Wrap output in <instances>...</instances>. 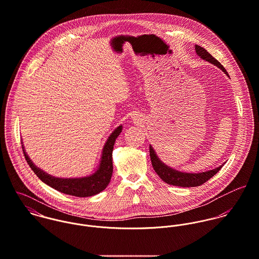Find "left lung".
<instances>
[{"label":"left lung","mask_w":259,"mask_h":259,"mask_svg":"<svg viewBox=\"0 0 259 259\" xmlns=\"http://www.w3.org/2000/svg\"><path fill=\"white\" fill-rule=\"evenodd\" d=\"M195 51L198 54V56H200L203 60L208 61L209 63L217 66L219 69H221L226 75L227 71L225 70V68L220 64V62H218L214 57L211 56V54L207 52L206 50L203 47H200L198 45L195 46ZM150 152V158H151V162H152V166L155 170L156 173L158 174V176L167 184L170 185H174V186H181V187H195V186H199L202 185L203 183H205L208 181L211 177H213L221 168L223 165L213 169V170H209L206 172H201V173H183V172H179L177 170H174L170 167H168L167 165H165L164 163H162L159 158L153 150V148L150 146L149 149Z\"/></svg>","instance_id":"obj_1"}]
</instances>
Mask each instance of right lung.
Here are the masks:
<instances>
[{
  "label": "right lung",
  "mask_w": 259,
  "mask_h": 259,
  "mask_svg": "<svg viewBox=\"0 0 259 259\" xmlns=\"http://www.w3.org/2000/svg\"><path fill=\"white\" fill-rule=\"evenodd\" d=\"M121 131H122V126H119L108 138L104 146L101 163L98 170L94 174L87 177H83V178L64 179V178L53 177L51 175L42 171L40 168H37L33 164V162L30 160L27 153L25 152L24 147L23 146L22 147H23L24 155L29 166L44 183H46L54 189L65 194H69L76 197H88L103 191L111 180L112 173H113V163H112L113 147H114L115 140L119 136Z\"/></svg>",
  "instance_id": "right-lung-1"
}]
</instances>
